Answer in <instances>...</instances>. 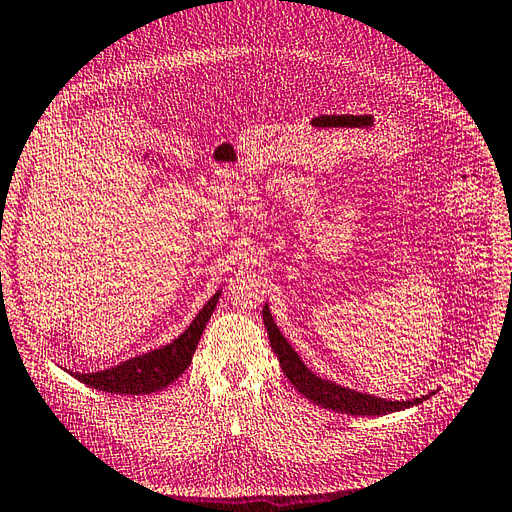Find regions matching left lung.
<instances>
[{
    "instance_id": "obj_1",
    "label": "left lung",
    "mask_w": 512,
    "mask_h": 512,
    "mask_svg": "<svg viewBox=\"0 0 512 512\" xmlns=\"http://www.w3.org/2000/svg\"><path fill=\"white\" fill-rule=\"evenodd\" d=\"M263 321H265V328L269 334L271 350L278 356L284 376L291 380V384L299 393L308 397L310 402L321 406V408H328V410H334V413H345V415L380 417V415L397 413V410H404L410 406H417L421 402H426L432 395V393L421 395V397H415V400H406V402L382 400V397L360 393V391L347 389V386H341L336 382L323 380L302 363V358H299V354L293 350L291 343L284 339L280 328L276 326V321H273V317H271V310L267 304L263 306Z\"/></svg>"
}]
</instances>
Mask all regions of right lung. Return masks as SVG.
<instances>
[{
    "mask_svg": "<svg viewBox=\"0 0 512 512\" xmlns=\"http://www.w3.org/2000/svg\"><path fill=\"white\" fill-rule=\"evenodd\" d=\"M221 291H217L208 299L204 308L199 310L197 317L191 321L178 339L167 345H160L156 350H149L141 356L123 360V363L95 371V373H78L69 371L73 378H78L86 386H93L97 391L117 393V395H149L160 389H167L171 382H176L182 373L189 369L197 343L202 339L206 323L213 315L219 302Z\"/></svg>",
    "mask_w": 512,
    "mask_h": 512,
    "instance_id": "add662e5",
    "label": "right lung"
}]
</instances>
